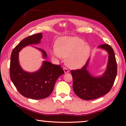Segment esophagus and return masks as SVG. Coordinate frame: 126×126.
Instances as JSON below:
<instances>
[{
	"label": "esophagus",
	"instance_id": "34e87169",
	"mask_svg": "<svg viewBox=\"0 0 126 126\" xmlns=\"http://www.w3.org/2000/svg\"><path fill=\"white\" fill-rule=\"evenodd\" d=\"M63 70H64V72L65 73H67L69 72V70H68L67 68H63Z\"/></svg>",
	"mask_w": 126,
	"mask_h": 126
}]
</instances>
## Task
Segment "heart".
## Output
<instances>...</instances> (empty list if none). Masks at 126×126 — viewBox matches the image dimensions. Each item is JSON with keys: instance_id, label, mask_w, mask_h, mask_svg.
<instances>
[{"instance_id": "heart-1", "label": "heart", "mask_w": 126, "mask_h": 126, "mask_svg": "<svg viewBox=\"0 0 126 126\" xmlns=\"http://www.w3.org/2000/svg\"><path fill=\"white\" fill-rule=\"evenodd\" d=\"M91 48L83 39L76 37H63L58 39L52 54L57 58H67L66 64L72 69L82 67L88 59Z\"/></svg>"}]
</instances>
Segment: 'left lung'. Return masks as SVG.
Masks as SVG:
<instances>
[{
	"label": "left lung",
	"mask_w": 126,
	"mask_h": 126,
	"mask_svg": "<svg viewBox=\"0 0 126 126\" xmlns=\"http://www.w3.org/2000/svg\"><path fill=\"white\" fill-rule=\"evenodd\" d=\"M98 48L106 50L108 54L106 69L101 76H94L89 72L90 58L80 69L71 71L73 91L77 96L84 100L94 99L108 93L117 76V63L113 49L107 44L99 46Z\"/></svg>",
	"instance_id": "1"
}]
</instances>
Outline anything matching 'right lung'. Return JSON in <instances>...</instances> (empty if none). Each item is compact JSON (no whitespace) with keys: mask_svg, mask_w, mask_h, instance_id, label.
I'll return each instance as SVG.
<instances>
[{"mask_svg":"<svg viewBox=\"0 0 126 126\" xmlns=\"http://www.w3.org/2000/svg\"><path fill=\"white\" fill-rule=\"evenodd\" d=\"M42 34H35L24 38L14 48L10 57V77L12 82L21 94L33 99L48 97L52 93L57 79L64 73L60 65L53 64L46 61L43 62L41 67L34 72L25 71L21 67L19 53L28 46L39 44ZM32 47L42 52L43 58H47L44 50Z\"/></svg>","mask_w":126,"mask_h":126,"instance_id":"add662e5","label":"right lung"}]
</instances>
